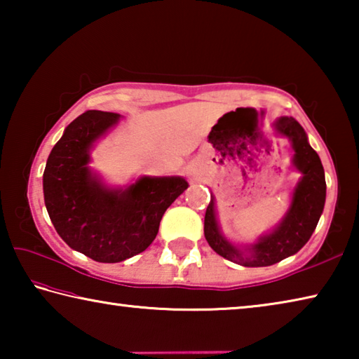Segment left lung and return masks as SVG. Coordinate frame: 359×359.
<instances>
[{"label":"left lung","mask_w":359,"mask_h":359,"mask_svg":"<svg viewBox=\"0 0 359 359\" xmlns=\"http://www.w3.org/2000/svg\"><path fill=\"white\" fill-rule=\"evenodd\" d=\"M277 131L291 139L294 149V166L302 172V179L293 193V201L287 217L269 236L261 238L257 244L247 247L248 255L239 250L223 238L215 220L214 199L205 209L204 236L209 245L220 255L234 263L247 267L272 266L291 257L306 245L317 228L326 199L325 169L320 156L307 142L306 131L293 117L277 120Z\"/></svg>","instance_id":"obj_1"}]
</instances>
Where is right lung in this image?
<instances>
[{
    "mask_svg": "<svg viewBox=\"0 0 359 359\" xmlns=\"http://www.w3.org/2000/svg\"><path fill=\"white\" fill-rule=\"evenodd\" d=\"M120 115L87 111L66 126L44 169L48 217L66 244L98 263H118L144 252L156 238L166 209L184 193L182 177H141L107 190L92 177L88 150Z\"/></svg>",
    "mask_w": 359,
    "mask_h": 359,
    "instance_id": "add662e5",
    "label": "right lung"
}]
</instances>
